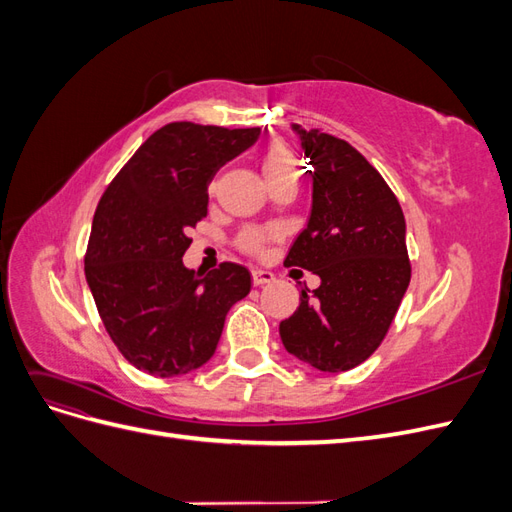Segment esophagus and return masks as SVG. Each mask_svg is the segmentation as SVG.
<instances>
[{
    "instance_id": "1",
    "label": "esophagus",
    "mask_w": 512,
    "mask_h": 512,
    "mask_svg": "<svg viewBox=\"0 0 512 512\" xmlns=\"http://www.w3.org/2000/svg\"><path fill=\"white\" fill-rule=\"evenodd\" d=\"M273 280H275V275L271 271H265V269H254L252 271L254 286H265V284H271Z\"/></svg>"
}]
</instances>
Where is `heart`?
<instances>
[{
  "mask_svg": "<svg viewBox=\"0 0 512 512\" xmlns=\"http://www.w3.org/2000/svg\"><path fill=\"white\" fill-rule=\"evenodd\" d=\"M260 168H262V175H265L269 185L273 181L299 175L297 158H294L292 149L284 143H271L265 149V153H262V158H260ZM267 241H269V230L256 228V226L243 228L237 237V245L247 254H260L262 250H265Z\"/></svg>",
  "mask_w": 512,
  "mask_h": 512,
  "instance_id": "obj_1",
  "label": "heart"
}]
</instances>
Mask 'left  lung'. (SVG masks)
Wrapping results in <instances>:
<instances>
[{"label": "left lung", "instance_id": "obj_1", "mask_svg": "<svg viewBox=\"0 0 512 512\" xmlns=\"http://www.w3.org/2000/svg\"><path fill=\"white\" fill-rule=\"evenodd\" d=\"M294 130L312 160L314 194L284 265L316 273L320 286L301 290L280 335L299 361L339 374L367 361L395 320L412 275L406 220L389 183L350 143Z\"/></svg>", "mask_w": 512, "mask_h": 512}]
</instances>
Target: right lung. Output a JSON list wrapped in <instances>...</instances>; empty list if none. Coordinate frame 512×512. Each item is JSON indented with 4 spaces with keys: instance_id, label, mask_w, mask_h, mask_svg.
I'll return each mask as SVG.
<instances>
[{
    "instance_id": "add662e5",
    "label": "right lung",
    "mask_w": 512,
    "mask_h": 512,
    "mask_svg": "<svg viewBox=\"0 0 512 512\" xmlns=\"http://www.w3.org/2000/svg\"><path fill=\"white\" fill-rule=\"evenodd\" d=\"M260 128L173 121L136 149L104 190L85 252V277L117 350L149 376L205 365L228 309L252 277L237 262L209 273L183 267L188 230L207 215V185Z\"/></svg>"
}]
</instances>
